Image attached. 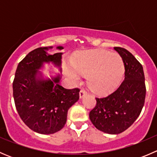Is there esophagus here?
I'll return each instance as SVG.
<instances>
[{
    "mask_svg": "<svg viewBox=\"0 0 157 157\" xmlns=\"http://www.w3.org/2000/svg\"><path fill=\"white\" fill-rule=\"evenodd\" d=\"M86 94H87V93H86L84 90H81L80 91V99H82V98H83V96H86Z\"/></svg>",
    "mask_w": 157,
    "mask_h": 157,
    "instance_id": "obj_1",
    "label": "esophagus"
}]
</instances>
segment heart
<instances>
[{
  "instance_id": "1",
  "label": "heart",
  "mask_w": 157,
  "mask_h": 157,
  "mask_svg": "<svg viewBox=\"0 0 157 157\" xmlns=\"http://www.w3.org/2000/svg\"><path fill=\"white\" fill-rule=\"evenodd\" d=\"M72 67H67V75L76 83L80 75L87 76V84L92 91L105 94L118 86L124 74L122 58L115 52L93 49L79 52L72 59Z\"/></svg>"
}]
</instances>
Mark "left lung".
Listing matches in <instances>:
<instances>
[{"mask_svg":"<svg viewBox=\"0 0 157 157\" xmlns=\"http://www.w3.org/2000/svg\"><path fill=\"white\" fill-rule=\"evenodd\" d=\"M124 64V80L114 93L96 98L90 119L98 130L118 134L128 129L140 115L144 105L146 86L143 67L125 48L115 47Z\"/></svg>","mask_w":157,"mask_h":157,"instance_id":"obj_1","label":"left lung"}]
</instances>
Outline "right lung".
Instances as JSON below:
<instances>
[{
    "instance_id": "obj_1",
    "label": "right lung",
    "mask_w": 157,
    "mask_h": 157,
    "mask_svg": "<svg viewBox=\"0 0 157 157\" xmlns=\"http://www.w3.org/2000/svg\"><path fill=\"white\" fill-rule=\"evenodd\" d=\"M50 47L30 52L17 66L13 83L16 108L23 122L39 134H51L62 129L67 111L79 99L78 88L67 90L60 83L61 74L44 78L39 70L44 64H53L61 72L62 52L51 55ZM62 46L57 49L61 50Z\"/></svg>"
}]
</instances>
